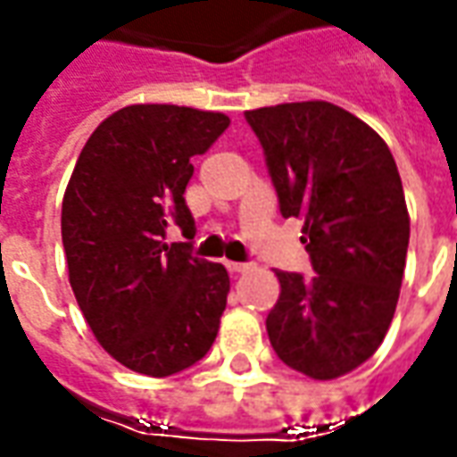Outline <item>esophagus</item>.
Masks as SVG:
<instances>
[{
  "mask_svg": "<svg viewBox=\"0 0 457 457\" xmlns=\"http://www.w3.org/2000/svg\"><path fill=\"white\" fill-rule=\"evenodd\" d=\"M226 267H228V272L231 274H244L254 270V264H252V262H228Z\"/></svg>",
  "mask_w": 457,
  "mask_h": 457,
  "instance_id": "obj_1",
  "label": "esophagus"
}]
</instances>
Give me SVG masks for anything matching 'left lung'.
Instances as JSON below:
<instances>
[{"label":"left lung","instance_id":"8db88e82","mask_svg":"<svg viewBox=\"0 0 457 457\" xmlns=\"http://www.w3.org/2000/svg\"><path fill=\"white\" fill-rule=\"evenodd\" d=\"M244 116L264 150L279 213L303 220L315 270L277 272L270 343L305 377H343L374 356L399 300L410 216L395 157L369 124L328 101Z\"/></svg>","mask_w":457,"mask_h":457}]
</instances>
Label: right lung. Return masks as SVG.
Listing matches in <instances>:
<instances>
[{"label": "right lung", "mask_w": 457, "mask_h": 457, "mask_svg": "<svg viewBox=\"0 0 457 457\" xmlns=\"http://www.w3.org/2000/svg\"><path fill=\"white\" fill-rule=\"evenodd\" d=\"M226 127L213 112L127 106L98 124L71 175L61 216L71 287L96 341L137 374L172 377L216 341L228 272L193 254L185 185ZM170 228L188 241L167 245Z\"/></svg>", "instance_id": "obj_1"}]
</instances>
